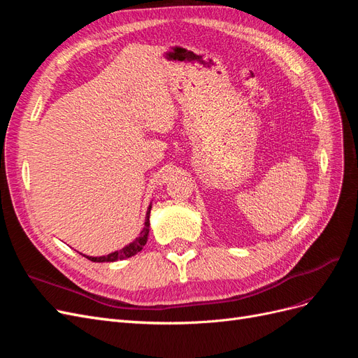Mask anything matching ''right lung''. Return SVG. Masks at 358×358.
<instances>
[{
	"mask_svg": "<svg viewBox=\"0 0 358 358\" xmlns=\"http://www.w3.org/2000/svg\"><path fill=\"white\" fill-rule=\"evenodd\" d=\"M150 208L152 206H149L148 208V212H146V218H145V227L143 230L140 231L138 237H136V241H133L131 243H128L127 246H124L122 249H119V251H115L112 254H107V255H103V257H90V255H83L88 259H91V262L94 263H113V262H117V259H124V258H129L136 255L137 252H140L143 249V246L146 245L148 242V234H149V215H150Z\"/></svg>",
	"mask_w": 358,
	"mask_h": 358,
	"instance_id": "add662e5",
	"label": "right lung"
}]
</instances>
